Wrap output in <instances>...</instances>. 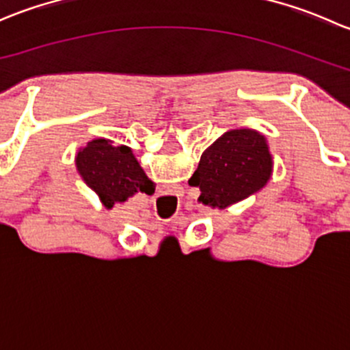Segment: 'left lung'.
I'll return each mask as SVG.
<instances>
[{
	"label": "left lung",
	"mask_w": 350,
	"mask_h": 350,
	"mask_svg": "<svg viewBox=\"0 0 350 350\" xmlns=\"http://www.w3.org/2000/svg\"><path fill=\"white\" fill-rule=\"evenodd\" d=\"M273 174V155L262 133L250 129L225 132L203 154L189 185L200 188L198 201L224 208L254 195Z\"/></svg>",
	"instance_id": "obj_1"
}]
</instances>
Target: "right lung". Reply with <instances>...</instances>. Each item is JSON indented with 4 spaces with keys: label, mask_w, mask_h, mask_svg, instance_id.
I'll return each mask as SVG.
<instances>
[{
    "label": "right lung",
    "mask_w": 350,
    "mask_h": 350,
    "mask_svg": "<svg viewBox=\"0 0 350 350\" xmlns=\"http://www.w3.org/2000/svg\"><path fill=\"white\" fill-rule=\"evenodd\" d=\"M76 167L83 181L111 208L137 193H154V183L147 178L139 161L126 146H113L111 140L94 139L76 155Z\"/></svg>",
    "instance_id": "obj_1"
}]
</instances>
